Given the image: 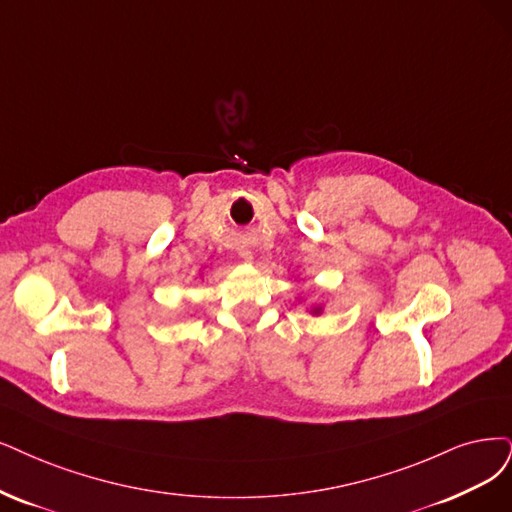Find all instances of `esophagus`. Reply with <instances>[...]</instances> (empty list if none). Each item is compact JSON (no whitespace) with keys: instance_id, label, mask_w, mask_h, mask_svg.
<instances>
[{"instance_id":"esophagus-1","label":"esophagus","mask_w":512,"mask_h":512,"mask_svg":"<svg viewBox=\"0 0 512 512\" xmlns=\"http://www.w3.org/2000/svg\"><path fill=\"white\" fill-rule=\"evenodd\" d=\"M244 257H246V259H253V257H251V253H244Z\"/></svg>"}]
</instances>
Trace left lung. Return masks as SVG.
I'll return each instance as SVG.
<instances>
[{
  "instance_id": "1",
  "label": "left lung",
  "mask_w": 512,
  "mask_h": 512,
  "mask_svg": "<svg viewBox=\"0 0 512 512\" xmlns=\"http://www.w3.org/2000/svg\"><path fill=\"white\" fill-rule=\"evenodd\" d=\"M316 312H318V310H316Z\"/></svg>"
}]
</instances>
